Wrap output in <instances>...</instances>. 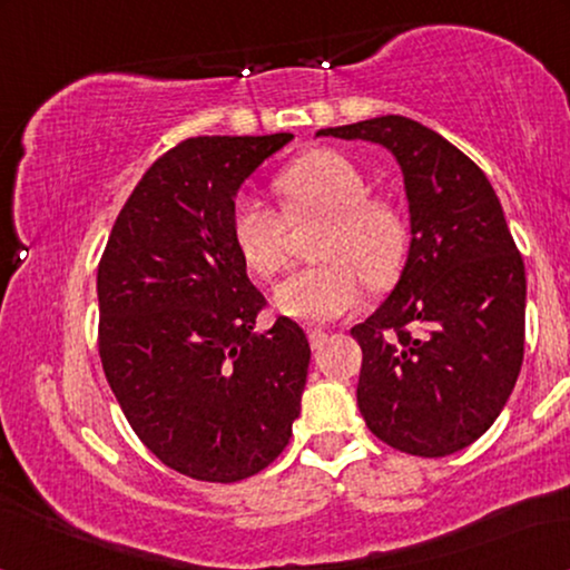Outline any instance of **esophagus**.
<instances>
[{"label":"esophagus","instance_id":"obj_1","mask_svg":"<svg viewBox=\"0 0 570 570\" xmlns=\"http://www.w3.org/2000/svg\"><path fill=\"white\" fill-rule=\"evenodd\" d=\"M308 342H311V347L318 350L326 342V332L318 330V326H314V330H308Z\"/></svg>","mask_w":570,"mask_h":570}]
</instances>
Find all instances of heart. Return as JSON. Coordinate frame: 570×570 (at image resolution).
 I'll return each instance as SVG.
<instances>
[{
    "label": "heart",
    "instance_id": "heart-1",
    "mask_svg": "<svg viewBox=\"0 0 570 570\" xmlns=\"http://www.w3.org/2000/svg\"><path fill=\"white\" fill-rule=\"evenodd\" d=\"M277 189L287 216L259 194L240 191L230 207V230L248 267L269 277L287 259V217L326 215L314 248L322 262L291 272L275 287V303L285 316L308 324L332 322L361 306L363 277L384 287L400 275L407 248L404 217L392 202L368 197V178L345 155H303L283 170Z\"/></svg>",
    "mask_w": 570,
    "mask_h": 570
}]
</instances>
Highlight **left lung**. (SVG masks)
I'll use <instances>...</instances> for the list:
<instances>
[{
	"label": "left lung",
	"mask_w": 570,
	"mask_h": 570,
	"mask_svg": "<svg viewBox=\"0 0 570 570\" xmlns=\"http://www.w3.org/2000/svg\"><path fill=\"white\" fill-rule=\"evenodd\" d=\"M400 163L410 252L389 298L350 334L363 350L357 407L373 435L446 456L501 415L524 361V262L488 176L407 116L318 129Z\"/></svg>",
	"instance_id": "1"
}]
</instances>
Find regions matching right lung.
<instances>
[{"mask_svg": "<svg viewBox=\"0 0 570 570\" xmlns=\"http://www.w3.org/2000/svg\"><path fill=\"white\" fill-rule=\"evenodd\" d=\"M291 139L176 145L135 186L98 264L108 386L139 441L186 478H252L301 415L308 340L287 316L254 330L267 301L230 230L240 184Z\"/></svg>", "mask_w": 570, "mask_h": 570, "instance_id": "obj_1", "label": "right lung"}]
</instances>
